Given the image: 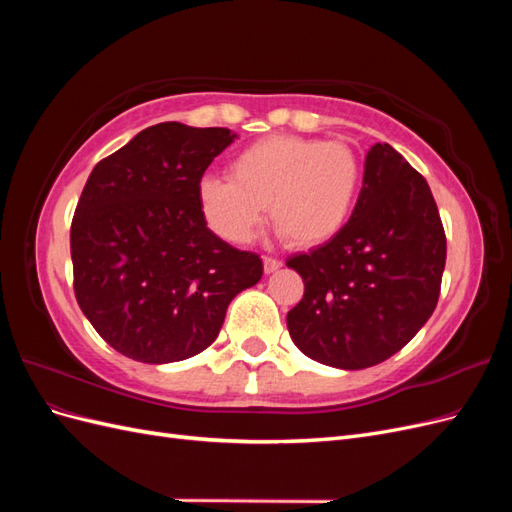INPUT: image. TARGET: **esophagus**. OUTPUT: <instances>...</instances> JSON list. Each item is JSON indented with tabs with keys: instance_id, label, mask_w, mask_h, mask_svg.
<instances>
[{
	"instance_id": "obj_1",
	"label": "esophagus",
	"mask_w": 512,
	"mask_h": 512,
	"mask_svg": "<svg viewBox=\"0 0 512 512\" xmlns=\"http://www.w3.org/2000/svg\"><path fill=\"white\" fill-rule=\"evenodd\" d=\"M262 265H265V273H275L277 269H282L284 262L277 260V258H271V256H265V258H262Z\"/></svg>"
}]
</instances>
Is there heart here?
Returning <instances> with one entry per match:
<instances>
[{
    "instance_id": "obj_1",
    "label": "heart",
    "mask_w": 512,
    "mask_h": 512,
    "mask_svg": "<svg viewBox=\"0 0 512 512\" xmlns=\"http://www.w3.org/2000/svg\"><path fill=\"white\" fill-rule=\"evenodd\" d=\"M361 185V160L346 143L273 134L232 158L230 179H200L198 207L220 237L243 243L269 205L273 228L290 245L309 250L342 235Z\"/></svg>"
}]
</instances>
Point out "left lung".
I'll return each instance as SVG.
<instances>
[{
    "label": "left lung",
    "mask_w": 512,
    "mask_h": 512,
    "mask_svg": "<svg viewBox=\"0 0 512 512\" xmlns=\"http://www.w3.org/2000/svg\"><path fill=\"white\" fill-rule=\"evenodd\" d=\"M444 262L446 237L427 181L389 143H376L342 235L286 262L305 282L286 316L292 342L337 369L386 361L436 309Z\"/></svg>",
    "instance_id": "1"
}]
</instances>
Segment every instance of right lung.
Segmentation results:
<instances>
[{
  "label": "right lung",
  "instance_id": "add662e5",
  "mask_svg": "<svg viewBox=\"0 0 512 512\" xmlns=\"http://www.w3.org/2000/svg\"><path fill=\"white\" fill-rule=\"evenodd\" d=\"M237 138L164 121L100 160L70 228L74 294L108 346L134 361L190 359L218 337L262 260L207 228L198 183Z\"/></svg>",
  "mask_w": 512,
  "mask_h": 512
}]
</instances>
